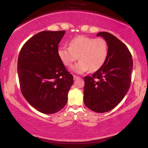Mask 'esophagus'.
<instances>
[{
  "instance_id": "esophagus-1",
  "label": "esophagus",
  "mask_w": 148,
  "mask_h": 148,
  "mask_svg": "<svg viewBox=\"0 0 148 148\" xmlns=\"http://www.w3.org/2000/svg\"><path fill=\"white\" fill-rule=\"evenodd\" d=\"M79 76H75V75H74V80H76V79H77L79 78Z\"/></svg>"
}]
</instances>
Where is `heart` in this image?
I'll return each mask as SVG.
<instances>
[{"label": "heart", "mask_w": 148, "mask_h": 148, "mask_svg": "<svg viewBox=\"0 0 148 148\" xmlns=\"http://www.w3.org/2000/svg\"><path fill=\"white\" fill-rule=\"evenodd\" d=\"M69 45L70 47L60 46L58 56L66 66H71L79 57L80 61L71 68V71L77 74L84 73L89 69L92 72L98 71L108 54V43L102 38L81 35L72 38Z\"/></svg>", "instance_id": "obj_1"}]
</instances>
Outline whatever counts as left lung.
<instances>
[{
    "label": "left lung",
    "instance_id": "obj_1",
    "mask_svg": "<svg viewBox=\"0 0 148 148\" xmlns=\"http://www.w3.org/2000/svg\"><path fill=\"white\" fill-rule=\"evenodd\" d=\"M97 36L106 40L108 54L104 64L92 76H85L84 101L92 111L104 113L116 107L127 93L133 62L127 47L113 34L101 32Z\"/></svg>",
    "mask_w": 148,
    "mask_h": 148
}]
</instances>
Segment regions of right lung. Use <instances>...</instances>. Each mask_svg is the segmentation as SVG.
Here are the masks:
<instances>
[{"label":"right lung","instance_id":"right-lung-1","mask_svg":"<svg viewBox=\"0 0 148 148\" xmlns=\"http://www.w3.org/2000/svg\"><path fill=\"white\" fill-rule=\"evenodd\" d=\"M64 31L38 32L23 45L17 61L22 94L42 113L55 114L67 103L73 76L58 56Z\"/></svg>","mask_w":148,"mask_h":148}]
</instances>
